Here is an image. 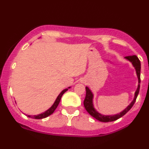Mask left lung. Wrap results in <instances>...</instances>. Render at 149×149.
<instances>
[{
	"label": "left lung",
	"mask_w": 149,
	"mask_h": 149,
	"mask_svg": "<svg viewBox=\"0 0 149 149\" xmlns=\"http://www.w3.org/2000/svg\"><path fill=\"white\" fill-rule=\"evenodd\" d=\"M125 59H127V61H129L130 62L132 63V66H134L135 71H136V76H137L138 78V86L136 88V91L134 92V97L133 100L132 101L131 103L127 106L123 111H122L121 112H120L119 113L114 114V115H104V114H102L100 113H99L96 109L94 107L93 104V98H94V95L92 93L91 90L89 89L88 87H85L86 89V96H85V100L83 102L84 104V107L86 109V111H88L90 115H91L92 117L95 118V119L98 120L99 121L101 122H112V121L116 120L119 119L120 118H121L122 116H123L125 114L127 113L131 109V108L133 107L134 104L135 103V101H136V97L138 96V94L139 92V88H140V71H141V63H140L139 59H138V57L136 55H132V56H128V57H125Z\"/></svg>",
	"instance_id": "left-lung-1"
}]
</instances>
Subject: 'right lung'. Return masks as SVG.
Returning a JSON list of instances; mask_svg holds the SVG:
<instances>
[{
	"instance_id": "right-lung-1",
	"label": "right lung",
	"mask_w": 149,
	"mask_h": 149,
	"mask_svg": "<svg viewBox=\"0 0 149 149\" xmlns=\"http://www.w3.org/2000/svg\"><path fill=\"white\" fill-rule=\"evenodd\" d=\"M69 88H71V87H69V88H66V89H64V90H63L62 91L60 92V94H59V95H58V97H57V99H56V100L54 101V104H52V107L49 108V109H47V111H45V112L42 113H40V114H38V115H34V116L26 115V116H28L29 118H34V119L45 118H47V116H50L51 114H52L53 113H54V111H55V109H57V106L59 105V102H60L61 98V97H62V95H64V92H66V91H67L68 89H69Z\"/></svg>"
}]
</instances>
